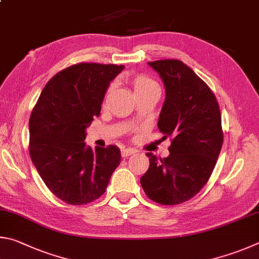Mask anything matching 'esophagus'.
Wrapping results in <instances>:
<instances>
[{
	"label": "esophagus",
	"instance_id": "1",
	"mask_svg": "<svg viewBox=\"0 0 259 259\" xmlns=\"http://www.w3.org/2000/svg\"><path fill=\"white\" fill-rule=\"evenodd\" d=\"M135 150L133 149H121V157H130L131 155H133Z\"/></svg>",
	"mask_w": 259,
	"mask_h": 259
}]
</instances>
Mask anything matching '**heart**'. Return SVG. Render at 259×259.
<instances>
[{
	"mask_svg": "<svg viewBox=\"0 0 259 259\" xmlns=\"http://www.w3.org/2000/svg\"><path fill=\"white\" fill-rule=\"evenodd\" d=\"M131 85H132L133 92L137 95V98L142 97L148 93L152 92V91L158 90V85L153 79L149 78L148 76L144 75H137L131 79ZM111 90V86L109 88L108 92Z\"/></svg>",
	"mask_w": 259,
	"mask_h": 259,
	"instance_id": "heart-1",
	"label": "heart"
}]
</instances>
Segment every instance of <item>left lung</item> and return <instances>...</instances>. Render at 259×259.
Returning <instances> with one entry per match:
<instances>
[{"label":"left lung","instance_id":"obj_1","mask_svg":"<svg viewBox=\"0 0 259 259\" xmlns=\"http://www.w3.org/2000/svg\"><path fill=\"white\" fill-rule=\"evenodd\" d=\"M164 81L166 99L158 120L169 156L147 153L150 166L141 178L147 196L160 205L190 200L205 187L219 159L223 131L219 102L191 68L174 59L148 62Z\"/></svg>","mask_w":259,"mask_h":259}]
</instances>
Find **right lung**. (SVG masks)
Masks as SVG:
<instances>
[{"label":"right lung","instance_id":"right-lung-1","mask_svg":"<svg viewBox=\"0 0 259 259\" xmlns=\"http://www.w3.org/2000/svg\"><path fill=\"white\" fill-rule=\"evenodd\" d=\"M122 69L90 62L68 67L48 81L31 111V161L50 191L69 205L101 197L120 164L119 148L92 150L84 140L109 84Z\"/></svg>","mask_w":259,"mask_h":259}]
</instances>
